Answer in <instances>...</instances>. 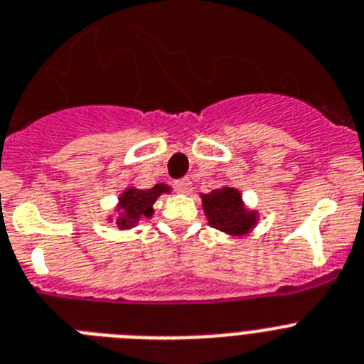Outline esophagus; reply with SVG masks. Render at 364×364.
Wrapping results in <instances>:
<instances>
[{"label": "esophagus", "mask_w": 364, "mask_h": 364, "mask_svg": "<svg viewBox=\"0 0 364 364\" xmlns=\"http://www.w3.org/2000/svg\"><path fill=\"white\" fill-rule=\"evenodd\" d=\"M191 180L189 178H184V180H178V182H175V191L176 193H182V195H188L191 193Z\"/></svg>", "instance_id": "obj_1"}]
</instances>
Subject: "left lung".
<instances>
[{
	"label": "left lung",
	"mask_w": 364,
	"mask_h": 364,
	"mask_svg": "<svg viewBox=\"0 0 364 364\" xmlns=\"http://www.w3.org/2000/svg\"><path fill=\"white\" fill-rule=\"evenodd\" d=\"M203 208L210 226L230 235H245L256 225L257 215L248 212L235 188L213 189L212 193L200 195Z\"/></svg>",
	"instance_id": "left-lung-1"
}]
</instances>
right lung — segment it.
Returning a JSON list of instances; mask_svg holds the SVG:
<instances>
[{
	"label": "right lung",
	"instance_id": "right-lung-1",
	"mask_svg": "<svg viewBox=\"0 0 364 364\" xmlns=\"http://www.w3.org/2000/svg\"><path fill=\"white\" fill-rule=\"evenodd\" d=\"M161 193H169V186L166 184H156L151 189H138V188H129L125 189L119 197V215L116 219V225L121 230L132 228L138 225L139 219L152 215V204L156 203V198Z\"/></svg>",
	"mask_w": 364,
	"mask_h": 364
}]
</instances>
